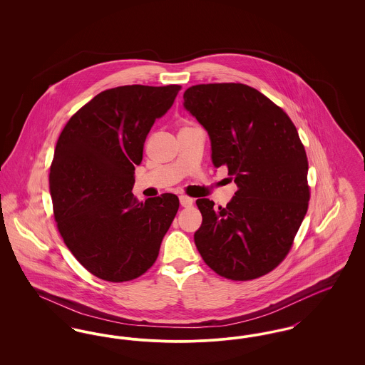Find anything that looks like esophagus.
Wrapping results in <instances>:
<instances>
[{
    "instance_id": "obj_1",
    "label": "esophagus",
    "mask_w": 365,
    "mask_h": 365,
    "mask_svg": "<svg viewBox=\"0 0 365 365\" xmlns=\"http://www.w3.org/2000/svg\"><path fill=\"white\" fill-rule=\"evenodd\" d=\"M179 201H180V205H182L183 208H189V207L192 205V198L187 197V195H180V197H179Z\"/></svg>"
}]
</instances>
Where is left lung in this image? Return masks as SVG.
Here are the masks:
<instances>
[{
	"instance_id": "left-lung-1",
	"label": "left lung",
	"mask_w": 365,
	"mask_h": 365,
	"mask_svg": "<svg viewBox=\"0 0 365 365\" xmlns=\"http://www.w3.org/2000/svg\"><path fill=\"white\" fill-rule=\"evenodd\" d=\"M185 109L208 133L212 163L238 190L226 208L197 200L201 257L220 277L260 278L289 253L309 201L308 158L290 118L242 83L191 86Z\"/></svg>"
}]
</instances>
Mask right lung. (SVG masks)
<instances>
[{"label":"right lung","mask_w":365,"mask_h":365,"mask_svg":"<svg viewBox=\"0 0 365 365\" xmlns=\"http://www.w3.org/2000/svg\"><path fill=\"white\" fill-rule=\"evenodd\" d=\"M178 85H131L97 94L61 131L49 186L58 231L75 259L108 282L145 274L179 209L165 192L139 202L135 167L152 125L174 104Z\"/></svg>","instance_id":"obj_1"}]
</instances>
